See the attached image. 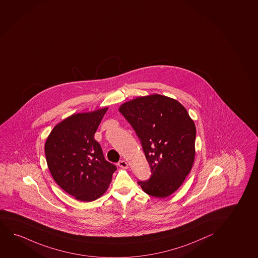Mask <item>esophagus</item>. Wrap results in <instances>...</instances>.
I'll return each mask as SVG.
<instances>
[{
  "instance_id": "1",
  "label": "esophagus",
  "mask_w": 258,
  "mask_h": 258,
  "mask_svg": "<svg viewBox=\"0 0 258 258\" xmlns=\"http://www.w3.org/2000/svg\"><path fill=\"white\" fill-rule=\"evenodd\" d=\"M117 166H120V167H122V168H127L128 167V164L125 160H119L118 162H117Z\"/></svg>"
}]
</instances>
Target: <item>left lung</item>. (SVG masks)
Masks as SVG:
<instances>
[{"mask_svg":"<svg viewBox=\"0 0 258 258\" xmlns=\"http://www.w3.org/2000/svg\"><path fill=\"white\" fill-rule=\"evenodd\" d=\"M118 111L134 128L151 167L150 179L139 181L147 195L167 197L181 186L196 155V124L186 108L162 95L139 97Z\"/></svg>","mask_w":258,"mask_h":258,"instance_id":"obj_1","label":"left lung"}]
</instances>
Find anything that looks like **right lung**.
Returning a JSON list of instances; mask_svg holds the SVG:
<instances>
[{"label":"right lung","mask_w":258,"mask_h":258,"mask_svg":"<svg viewBox=\"0 0 258 258\" xmlns=\"http://www.w3.org/2000/svg\"><path fill=\"white\" fill-rule=\"evenodd\" d=\"M108 108L77 113L53 128L45 142L46 161L62 189L81 202L103 196L117 170L104 159L94 134Z\"/></svg>","instance_id":"add662e5"}]
</instances>
